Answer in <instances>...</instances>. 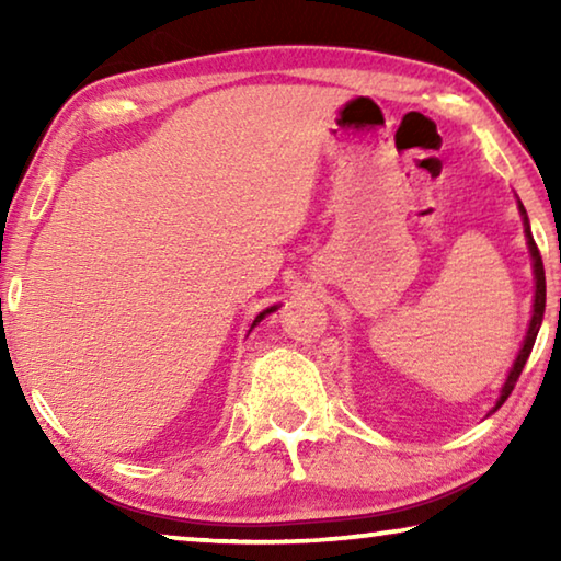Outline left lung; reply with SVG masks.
Wrapping results in <instances>:
<instances>
[{
  "mask_svg": "<svg viewBox=\"0 0 561 561\" xmlns=\"http://www.w3.org/2000/svg\"><path fill=\"white\" fill-rule=\"evenodd\" d=\"M519 213H522V220H525V232H527V244H529V252H531V260H535V311H531V321H529V329H527V336H525V344H522L519 354H517V360L515 366H512V371L507 376L505 386H502V393H500V401L495 408H500L502 403L507 401L512 388H515L517 378L522 374V368H525L527 358L531 354V346H535V339L539 334V327H542V319H545V301H547V282H545V264H542V254H539L537 244H535V237H531L529 232V220H527V213L525 207L519 205Z\"/></svg>",
  "mask_w": 561,
  "mask_h": 561,
  "instance_id": "obj_1",
  "label": "left lung"
}]
</instances>
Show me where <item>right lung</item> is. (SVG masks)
Segmentation results:
<instances>
[{
  "label": "right lung",
  "instance_id": "1",
  "mask_svg": "<svg viewBox=\"0 0 561 561\" xmlns=\"http://www.w3.org/2000/svg\"><path fill=\"white\" fill-rule=\"evenodd\" d=\"M274 309H277V307H272V309H267V311H262V314H260L257 319H254V321H252V329H254V327H257V324H260V321H262L264 317H267V314H272V311H274Z\"/></svg>",
  "mask_w": 561,
  "mask_h": 561
}]
</instances>
